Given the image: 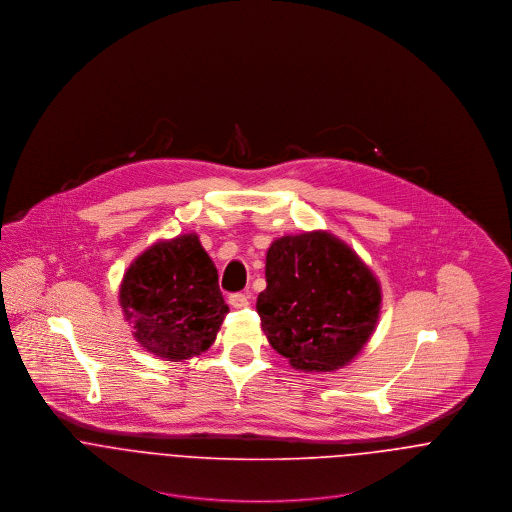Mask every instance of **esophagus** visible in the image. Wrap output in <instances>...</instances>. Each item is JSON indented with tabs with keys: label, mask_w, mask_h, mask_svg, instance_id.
Segmentation results:
<instances>
[{
	"label": "esophagus",
	"mask_w": 512,
	"mask_h": 512,
	"mask_svg": "<svg viewBox=\"0 0 512 512\" xmlns=\"http://www.w3.org/2000/svg\"><path fill=\"white\" fill-rule=\"evenodd\" d=\"M228 303L234 307V309H242L248 305V295L246 293H230L228 295Z\"/></svg>",
	"instance_id": "34e87169"
}]
</instances>
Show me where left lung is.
I'll use <instances>...</instances> for the list:
<instances>
[{
	"label": "left lung",
	"instance_id": "8db88e82",
	"mask_svg": "<svg viewBox=\"0 0 512 512\" xmlns=\"http://www.w3.org/2000/svg\"><path fill=\"white\" fill-rule=\"evenodd\" d=\"M256 311L270 345L303 372L349 365L380 315V284L357 252L329 232L282 236L266 254Z\"/></svg>",
	"mask_w": 512,
	"mask_h": 512
}]
</instances>
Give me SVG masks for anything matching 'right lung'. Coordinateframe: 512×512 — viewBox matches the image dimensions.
<instances>
[{
  "instance_id": "obj_1",
  "label": "right lung",
  "mask_w": 512,
  "mask_h": 512,
  "mask_svg": "<svg viewBox=\"0 0 512 512\" xmlns=\"http://www.w3.org/2000/svg\"><path fill=\"white\" fill-rule=\"evenodd\" d=\"M120 305L147 353L175 363L207 351L228 313L217 268L195 232L142 252L124 274Z\"/></svg>"
}]
</instances>
